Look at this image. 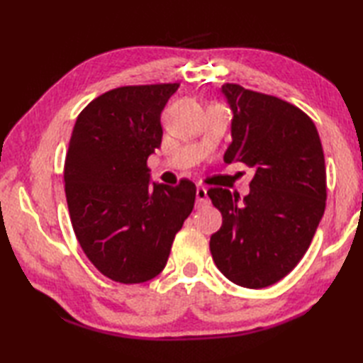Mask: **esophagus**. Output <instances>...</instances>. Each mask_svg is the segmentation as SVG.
<instances>
[{
	"instance_id": "34e87169",
	"label": "esophagus",
	"mask_w": 363,
	"mask_h": 363,
	"mask_svg": "<svg viewBox=\"0 0 363 363\" xmlns=\"http://www.w3.org/2000/svg\"><path fill=\"white\" fill-rule=\"evenodd\" d=\"M207 203H209V199H207V189L198 187L196 189V206L201 207V206H206Z\"/></svg>"
}]
</instances>
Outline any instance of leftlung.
<instances>
[{"mask_svg": "<svg viewBox=\"0 0 363 363\" xmlns=\"http://www.w3.org/2000/svg\"><path fill=\"white\" fill-rule=\"evenodd\" d=\"M233 109L226 164L256 169L250 194L207 195L223 215L211 237L215 265L230 282L264 289L303 259L326 207L325 154L313 121L296 106L238 84L221 87Z\"/></svg>", "mask_w": 363, "mask_h": 363, "instance_id": "obj_1", "label": "left lung"}]
</instances>
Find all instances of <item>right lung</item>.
<instances>
[{"label": "right lung", "instance_id": "right-lung-1", "mask_svg": "<svg viewBox=\"0 0 363 363\" xmlns=\"http://www.w3.org/2000/svg\"><path fill=\"white\" fill-rule=\"evenodd\" d=\"M177 87L174 82L109 90L74 123L64 165L72 226L84 254L115 282L156 277L194 211V182L151 184L146 165L160 146V113Z\"/></svg>", "mask_w": 363, "mask_h": 363}]
</instances>
